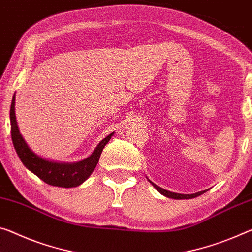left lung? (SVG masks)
Listing matches in <instances>:
<instances>
[{
  "mask_svg": "<svg viewBox=\"0 0 252 252\" xmlns=\"http://www.w3.org/2000/svg\"><path fill=\"white\" fill-rule=\"evenodd\" d=\"M149 181V179H148ZM150 182V181H149ZM153 184V186L155 187L156 189H157L159 193L162 194L163 196L166 197H169V198H175V199H189V198H194V197H197L199 195H202L203 193H205V190H202V191H198V193H195V194H177V193H173V191H169V190H166L161 189V187H159L154 184L153 182H150ZM207 190V189H206Z\"/></svg>",
  "mask_w": 252,
  "mask_h": 252,
  "instance_id": "obj_1",
  "label": "left lung"
}]
</instances>
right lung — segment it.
I'll return each instance as SVG.
<instances>
[{"label":"right lung","mask_w":252,"mask_h":252,"mask_svg":"<svg viewBox=\"0 0 252 252\" xmlns=\"http://www.w3.org/2000/svg\"><path fill=\"white\" fill-rule=\"evenodd\" d=\"M14 103L15 97L13 96L10 109L11 137L14 149L17 151L19 158L23 162V165L32 171L34 175H37L40 179L53 186L68 189V187L81 185L83 182H85L90 177V175L93 173L95 167H96L103 148L109 142L113 133L103 139L98 143V146L95 148L93 154L82 161L75 163H61L46 160V159L38 157L37 155L31 151L25 139L22 138L21 133H20L17 119H15Z\"/></svg>","instance_id":"obj_1"}]
</instances>
